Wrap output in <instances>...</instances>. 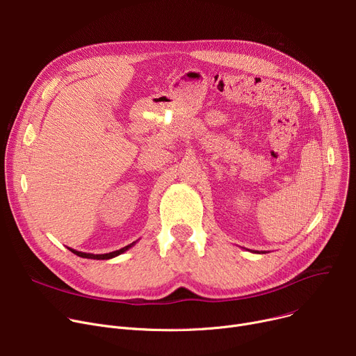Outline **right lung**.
Wrapping results in <instances>:
<instances>
[{
    "mask_svg": "<svg viewBox=\"0 0 356 356\" xmlns=\"http://www.w3.org/2000/svg\"><path fill=\"white\" fill-rule=\"evenodd\" d=\"M136 242H133V243H130V245H127V246H124V248H122V249H118V250H114V252H110V253H104V254H92V253H84V252H79V250H74V249H70L71 252H73L74 254H77V256H80V257H86V259H97V260H104V259H111V257H115V256H118V254H122V253H124L126 250H129L133 245H134Z\"/></svg>",
    "mask_w": 356,
    "mask_h": 356,
    "instance_id": "obj_1",
    "label": "right lung"
}]
</instances>
